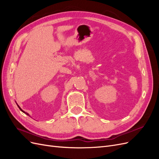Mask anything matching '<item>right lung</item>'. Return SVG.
I'll return each instance as SVG.
<instances>
[{"label": "right lung", "mask_w": 159, "mask_h": 159, "mask_svg": "<svg viewBox=\"0 0 159 159\" xmlns=\"http://www.w3.org/2000/svg\"><path fill=\"white\" fill-rule=\"evenodd\" d=\"M18 108H19V109H20V110L22 111L23 113H26V115H29V114H28V113H26V112H25V111H23V110H22V109H21V108H20V107H19V105H18Z\"/></svg>", "instance_id": "1"}]
</instances>
